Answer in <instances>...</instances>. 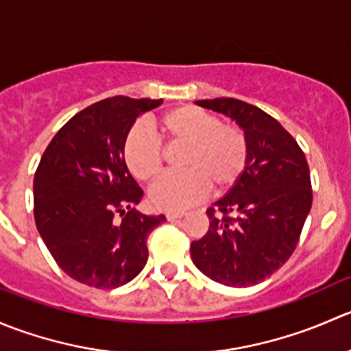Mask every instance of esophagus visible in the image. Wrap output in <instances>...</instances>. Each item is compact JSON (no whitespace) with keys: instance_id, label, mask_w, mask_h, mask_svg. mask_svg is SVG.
Returning a JSON list of instances; mask_svg holds the SVG:
<instances>
[{"instance_id":"1","label":"esophagus","mask_w":351,"mask_h":351,"mask_svg":"<svg viewBox=\"0 0 351 351\" xmlns=\"http://www.w3.org/2000/svg\"><path fill=\"white\" fill-rule=\"evenodd\" d=\"M165 217H167L169 221H174V220H177V218L184 217V211H167V215H165Z\"/></svg>"}]
</instances>
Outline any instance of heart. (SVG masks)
Masks as SVG:
<instances>
[{
	"mask_svg": "<svg viewBox=\"0 0 351 351\" xmlns=\"http://www.w3.org/2000/svg\"><path fill=\"white\" fill-rule=\"evenodd\" d=\"M157 130L171 148L182 147L179 174L157 180L148 193L152 206L182 211L211 189L227 193L244 174L249 162V141L235 124H221L215 114L196 106H180L157 119ZM128 171L138 180L155 179L162 171L164 154L158 141L145 128L128 131L123 145Z\"/></svg>",
	"mask_w": 351,
	"mask_h": 351,
	"instance_id": "obj_1",
	"label": "heart"
}]
</instances>
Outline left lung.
<instances>
[{"label":"left lung","instance_id":"1","mask_svg":"<svg viewBox=\"0 0 351 351\" xmlns=\"http://www.w3.org/2000/svg\"><path fill=\"white\" fill-rule=\"evenodd\" d=\"M196 104L244 130L249 162L237 184L206 210L210 228L191 242V258L221 285H256L297 247L312 206L307 160L292 134L259 107L228 97Z\"/></svg>","mask_w":351,"mask_h":351}]
</instances>
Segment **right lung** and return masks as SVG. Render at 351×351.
Segmentation results:
<instances>
[{
  "label": "right lung",
  "instance_id": "right-lung-1",
  "mask_svg": "<svg viewBox=\"0 0 351 351\" xmlns=\"http://www.w3.org/2000/svg\"><path fill=\"white\" fill-rule=\"evenodd\" d=\"M160 104L123 95L92 104L58 131L40 158L34 177L37 230L59 268L83 285L117 289L140 275L148 235L165 221L164 215L134 210L143 191L123 158L136 117Z\"/></svg>",
  "mask_w": 351,
  "mask_h": 351
}]
</instances>
